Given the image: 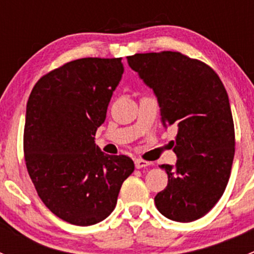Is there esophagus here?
<instances>
[{
	"mask_svg": "<svg viewBox=\"0 0 254 254\" xmlns=\"http://www.w3.org/2000/svg\"><path fill=\"white\" fill-rule=\"evenodd\" d=\"M135 167L136 168H143V167H147V166H150V162H147V161H143L141 158H135Z\"/></svg>",
	"mask_w": 254,
	"mask_h": 254,
	"instance_id": "34e87169",
	"label": "esophagus"
}]
</instances>
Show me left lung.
Returning <instances> with one entry per match:
<instances>
[{
  "mask_svg": "<svg viewBox=\"0 0 254 254\" xmlns=\"http://www.w3.org/2000/svg\"><path fill=\"white\" fill-rule=\"evenodd\" d=\"M127 64L155 93L163 127H178L170 143L177 163L160 166L168 184L156 207L173 221L200 219L224 194L235 156L226 89L210 66L177 51L135 54Z\"/></svg>",
  "mask_w": 254,
  "mask_h": 254,
  "instance_id": "obj_1",
  "label": "left lung"
}]
</instances>
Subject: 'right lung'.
<instances>
[{
    "label": "right lung",
    "instance_id": "obj_1",
    "mask_svg": "<svg viewBox=\"0 0 254 254\" xmlns=\"http://www.w3.org/2000/svg\"><path fill=\"white\" fill-rule=\"evenodd\" d=\"M123 72L120 58L78 59L43 76L28 99V173L48 209L72 225L108 217L134 172L131 158L106 155L94 142Z\"/></svg>",
    "mask_w": 254,
    "mask_h": 254
}]
</instances>
